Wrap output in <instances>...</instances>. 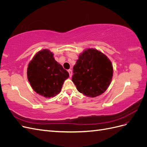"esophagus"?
Instances as JSON below:
<instances>
[{
	"mask_svg": "<svg viewBox=\"0 0 147 147\" xmlns=\"http://www.w3.org/2000/svg\"><path fill=\"white\" fill-rule=\"evenodd\" d=\"M68 72L69 74V76L71 77H72V70L71 69H69L68 70Z\"/></svg>",
	"mask_w": 147,
	"mask_h": 147,
	"instance_id": "esophagus-1",
	"label": "esophagus"
}]
</instances>
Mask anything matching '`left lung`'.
Listing matches in <instances>:
<instances>
[{"instance_id":"obj_1","label":"left lung","mask_w":147,"mask_h":147,"mask_svg":"<svg viewBox=\"0 0 147 147\" xmlns=\"http://www.w3.org/2000/svg\"><path fill=\"white\" fill-rule=\"evenodd\" d=\"M113 72L112 64L106 55L96 49L88 48L79 55L74 66L72 80L80 92L95 97L107 90Z\"/></svg>"}]
</instances>
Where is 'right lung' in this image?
<instances>
[{
    "mask_svg": "<svg viewBox=\"0 0 147 147\" xmlns=\"http://www.w3.org/2000/svg\"><path fill=\"white\" fill-rule=\"evenodd\" d=\"M27 75L34 91L47 98L58 94L69 77L67 71L55 59L53 53L48 49L35 54L28 64Z\"/></svg>",
    "mask_w": 147,
    "mask_h": 147,
    "instance_id": "obj_1",
    "label": "right lung"
}]
</instances>
